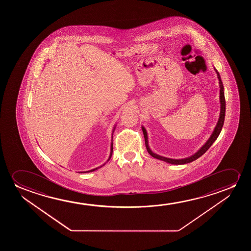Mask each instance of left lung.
<instances>
[{
  "mask_svg": "<svg viewBox=\"0 0 251 251\" xmlns=\"http://www.w3.org/2000/svg\"><path fill=\"white\" fill-rule=\"evenodd\" d=\"M215 72H216L217 76H218V79H219V84H220V113L219 120L217 123L216 126L213 129V133L210 135L208 140L206 141V143L203 145L201 148H200L198 151H196V153L187 157V158H166L161 155L157 154L153 151H151V148L149 147V143H148V135L147 129L145 128L144 126H141L142 131H143V134H144L145 138V144H146V148L148 149V153L152 156L153 158L162 160V161L168 163V164H172V165H185L190 162L195 161L197 158H199L201 156H202L205 152H206L210 147L213 145V142L216 141L217 138L220 135V132L222 130L223 127L224 122H225V115H226V100H225V93H224V86L222 80H221V77L220 75V73L217 71L215 68H213Z\"/></svg>",
  "mask_w": 251,
  "mask_h": 251,
  "instance_id": "obj_1",
  "label": "left lung"
}]
</instances>
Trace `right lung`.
Wrapping results in <instances>:
<instances>
[{"mask_svg":"<svg viewBox=\"0 0 251 251\" xmlns=\"http://www.w3.org/2000/svg\"><path fill=\"white\" fill-rule=\"evenodd\" d=\"M116 126L117 125H115L113 127V129H112V134H111V142H110V156H109V158H108V159H107V161L103 164V165H100V166H99V167H97V168L93 169V170H90V171H86V172H79L80 173H87V172H94V171H96V170H98V169L101 168V167H103V165H105L106 164L107 162L109 161L110 160V158H111V156H112V151H113V142H112V139H113V133L114 131H115V129H116Z\"/></svg>","mask_w":251,"mask_h":251,"instance_id":"obj_1","label":"right lung"}]
</instances>
